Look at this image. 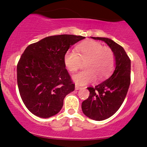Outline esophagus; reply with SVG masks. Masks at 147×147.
Segmentation results:
<instances>
[{
	"label": "esophagus",
	"mask_w": 147,
	"mask_h": 147,
	"mask_svg": "<svg viewBox=\"0 0 147 147\" xmlns=\"http://www.w3.org/2000/svg\"><path fill=\"white\" fill-rule=\"evenodd\" d=\"M82 88V87L81 86H78V85H77V84H76L75 85V90H79V89H81Z\"/></svg>",
	"instance_id": "34e87169"
}]
</instances>
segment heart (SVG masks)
Segmentation results:
<instances>
[{"label": "heart", "instance_id": "1", "mask_svg": "<svg viewBox=\"0 0 147 147\" xmlns=\"http://www.w3.org/2000/svg\"><path fill=\"white\" fill-rule=\"evenodd\" d=\"M76 51H68L64 55L65 67L71 72L80 68L82 61H86L84 71L72 76V80L79 85H86L95 80L102 79L110 75L115 63V55L110 48L102 43L88 40L76 47Z\"/></svg>", "mask_w": 147, "mask_h": 147}]
</instances>
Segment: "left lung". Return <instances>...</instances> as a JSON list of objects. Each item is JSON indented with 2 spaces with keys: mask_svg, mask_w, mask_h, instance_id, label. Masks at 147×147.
I'll list each match as a JSON object with an SVG mask.
<instances>
[{
  "mask_svg": "<svg viewBox=\"0 0 147 147\" xmlns=\"http://www.w3.org/2000/svg\"><path fill=\"white\" fill-rule=\"evenodd\" d=\"M104 41L113 50L115 68L112 75L95 87L87 88L88 98L82 102L84 114L96 121L111 117L122 106L131 82V60L121 45L104 37H91Z\"/></svg>",
  "mask_w": 147,
  "mask_h": 147,
  "instance_id": "left-lung-1",
  "label": "left lung"
}]
</instances>
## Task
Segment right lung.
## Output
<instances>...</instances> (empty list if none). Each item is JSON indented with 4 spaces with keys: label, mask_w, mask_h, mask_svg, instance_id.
<instances>
[{
    "label": "right lung",
    "mask_w": 147,
    "mask_h": 147,
    "mask_svg": "<svg viewBox=\"0 0 147 147\" xmlns=\"http://www.w3.org/2000/svg\"><path fill=\"white\" fill-rule=\"evenodd\" d=\"M85 36L72 34L45 37L27 47L17 65V83L22 100L32 113L48 118L58 113L63 99L75 90L65 69L64 55Z\"/></svg>",
    "instance_id": "1"
}]
</instances>
